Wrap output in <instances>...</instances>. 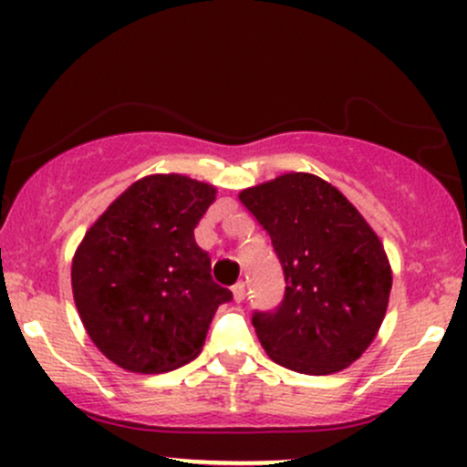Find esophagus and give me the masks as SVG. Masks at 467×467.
Masks as SVG:
<instances>
[{"label": "esophagus", "instance_id": "obj_1", "mask_svg": "<svg viewBox=\"0 0 467 467\" xmlns=\"http://www.w3.org/2000/svg\"><path fill=\"white\" fill-rule=\"evenodd\" d=\"M244 296H245V283H234V285H233V298H234V301H237V303H241V301H244Z\"/></svg>", "mask_w": 467, "mask_h": 467}]
</instances>
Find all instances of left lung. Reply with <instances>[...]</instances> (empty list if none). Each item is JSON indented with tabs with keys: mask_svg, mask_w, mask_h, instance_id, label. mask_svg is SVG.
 <instances>
[{
	"mask_svg": "<svg viewBox=\"0 0 467 467\" xmlns=\"http://www.w3.org/2000/svg\"><path fill=\"white\" fill-rule=\"evenodd\" d=\"M239 200L270 234L285 296L252 325L267 356L305 375L356 362L387 316L393 272L375 230L336 186L312 173H283Z\"/></svg>",
	"mask_w": 467,
	"mask_h": 467,
	"instance_id": "1",
	"label": "left lung"
}]
</instances>
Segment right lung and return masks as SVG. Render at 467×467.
Segmentation results:
<instances>
[{"instance_id":"right-lung-1","label":"right lung","mask_w":467,"mask_h":467,"mask_svg":"<svg viewBox=\"0 0 467 467\" xmlns=\"http://www.w3.org/2000/svg\"><path fill=\"white\" fill-rule=\"evenodd\" d=\"M215 197L206 182L147 175L107 206L74 252L80 323L125 371L166 373L191 362L217 307L233 298L213 281L192 233Z\"/></svg>"}]
</instances>
